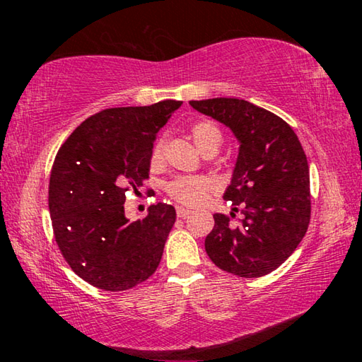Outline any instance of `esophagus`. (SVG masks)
Returning a JSON list of instances; mask_svg holds the SVG:
<instances>
[{"mask_svg":"<svg viewBox=\"0 0 362 362\" xmlns=\"http://www.w3.org/2000/svg\"><path fill=\"white\" fill-rule=\"evenodd\" d=\"M192 211L187 209V207H182V206H177V216L179 217H188Z\"/></svg>","mask_w":362,"mask_h":362,"instance_id":"34e87169","label":"esophagus"}]
</instances>
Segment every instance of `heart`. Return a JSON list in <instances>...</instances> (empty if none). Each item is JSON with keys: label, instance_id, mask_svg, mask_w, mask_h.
Returning <instances> with one entry per match:
<instances>
[{"label": "heart", "instance_id": "b5f03b06", "mask_svg": "<svg viewBox=\"0 0 362 362\" xmlns=\"http://www.w3.org/2000/svg\"><path fill=\"white\" fill-rule=\"evenodd\" d=\"M192 139L201 153H207L209 150H218L222 144V132L218 127L211 121L196 122L192 127ZM164 163V146L159 142L151 151L150 166L153 170H156L163 166ZM211 189V180L204 177H182L173 183H169L168 193L173 196L175 201L187 206H196L206 198L207 192Z\"/></svg>", "mask_w": 362, "mask_h": 362}]
</instances>
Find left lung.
Wrapping results in <instances>:
<instances>
[{
  "label": "left lung",
  "instance_id": "obj_1",
  "mask_svg": "<svg viewBox=\"0 0 362 362\" xmlns=\"http://www.w3.org/2000/svg\"><path fill=\"white\" fill-rule=\"evenodd\" d=\"M222 122L240 144L223 199L243 218L214 214L204 247L216 265L241 278H260L289 259L310 223V169L292 127L268 110L243 99L189 102ZM231 217L235 214L231 212Z\"/></svg>",
  "mask_w": 362,
  "mask_h": 362
}]
</instances>
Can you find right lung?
<instances>
[{
    "label": "right lung",
    "instance_id": "obj_1",
    "mask_svg": "<svg viewBox=\"0 0 362 362\" xmlns=\"http://www.w3.org/2000/svg\"><path fill=\"white\" fill-rule=\"evenodd\" d=\"M182 105L107 108L65 140L49 180V212L57 246L70 268L103 291H127L161 262L175 222L170 204L150 206L144 220L124 216L126 192L148 179L156 134Z\"/></svg>",
    "mask_w": 362,
    "mask_h": 362
}]
</instances>
